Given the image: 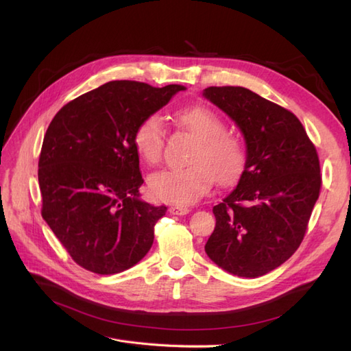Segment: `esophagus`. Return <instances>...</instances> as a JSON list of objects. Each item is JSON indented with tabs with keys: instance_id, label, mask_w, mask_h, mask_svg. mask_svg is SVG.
<instances>
[{
	"instance_id": "esophagus-1",
	"label": "esophagus",
	"mask_w": 351,
	"mask_h": 351,
	"mask_svg": "<svg viewBox=\"0 0 351 351\" xmlns=\"http://www.w3.org/2000/svg\"><path fill=\"white\" fill-rule=\"evenodd\" d=\"M168 210H169V214H173V215H186L190 212V208L182 206V205H173V206H169Z\"/></svg>"
}]
</instances>
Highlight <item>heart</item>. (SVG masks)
<instances>
[{"mask_svg":"<svg viewBox=\"0 0 351 351\" xmlns=\"http://www.w3.org/2000/svg\"><path fill=\"white\" fill-rule=\"evenodd\" d=\"M176 119L196 137L189 155V165L164 169L149 178L151 195L176 205H190L204 196L214 180L228 184L240 176L246 162V151L236 136L226 133V124L212 110L193 105L176 111ZM134 149L147 165L162 158L164 124L151 114L137 124L133 134Z\"/></svg>","mask_w":351,"mask_h":351,"instance_id":"obj_1","label":"heart"}]
</instances>
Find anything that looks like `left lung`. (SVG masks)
Returning <instances> with one entry per match:
<instances>
[{
  "label": "left lung",
  "instance_id": "8db88e82",
  "mask_svg": "<svg viewBox=\"0 0 351 351\" xmlns=\"http://www.w3.org/2000/svg\"><path fill=\"white\" fill-rule=\"evenodd\" d=\"M205 98L240 127L247 158L237 186L215 205L205 252L218 267L256 278L299 249L322 177L316 147L297 117L241 86H209Z\"/></svg>",
  "mask_w": 351,
  "mask_h": 351
}]
</instances>
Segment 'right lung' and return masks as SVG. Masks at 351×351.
<instances>
[{
	"instance_id": "1",
	"label": "right lung",
	"mask_w": 351,
	"mask_h": 351,
	"mask_svg": "<svg viewBox=\"0 0 351 351\" xmlns=\"http://www.w3.org/2000/svg\"><path fill=\"white\" fill-rule=\"evenodd\" d=\"M183 89L108 82L66 104L48 125L38 164L40 214L79 267L119 274L152 247L167 206L139 199L143 178L133 134Z\"/></svg>"
}]
</instances>
